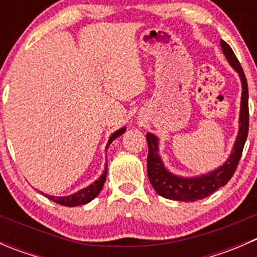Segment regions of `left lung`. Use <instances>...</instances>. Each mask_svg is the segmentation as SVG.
Segmentation results:
<instances>
[{
	"label": "left lung",
	"instance_id": "obj_1",
	"mask_svg": "<svg viewBox=\"0 0 257 257\" xmlns=\"http://www.w3.org/2000/svg\"><path fill=\"white\" fill-rule=\"evenodd\" d=\"M220 47L222 49L225 58L229 62L230 66L239 74L241 80V103H240V115H239V132L235 139L234 147L229 158L222 165L216 169L206 173V174L198 175V177H180L169 172L165 168L164 162L159 155V139L152 133L147 134L149 154H148V178L152 183L153 188L163 198L170 200L193 201L200 200L211 195L214 191L221 186L226 185L227 181L231 179L236 170L239 160L242 154L243 145L248 132V89L246 82L245 73L237 61L236 56L232 52L231 47L225 41H220Z\"/></svg>",
	"mask_w": 257,
	"mask_h": 257
}]
</instances>
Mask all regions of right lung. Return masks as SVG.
<instances>
[{
  "instance_id": "right-lung-1",
  "label": "right lung",
  "mask_w": 257,
  "mask_h": 257,
  "mask_svg": "<svg viewBox=\"0 0 257 257\" xmlns=\"http://www.w3.org/2000/svg\"><path fill=\"white\" fill-rule=\"evenodd\" d=\"M125 131H126V128L125 126H123V128H120V129H118L116 132H114L112 136L109 137V141H108L107 147H105V150H107L108 147L112 144V142L114 141V139H116L118 137H120ZM105 178H107V163H105V168H104V172H103V174L100 175V177L98 178L94 183H92L90 185H88L87 188L80 189V190L77 191V193L71 194V195H67V196L48 195V194L42 193V191H41V193H42L46 198H48L49 200L54 201V203L59 204V205L69 206V208H72V206L84 205V204H88L89 201H92L93 199L97 198L98 194H99L100 190H102L103 185H104Z\"/></svg>"
}]
</instances>
